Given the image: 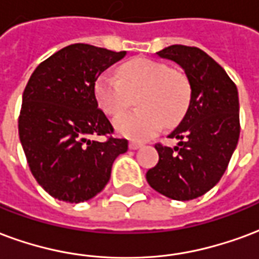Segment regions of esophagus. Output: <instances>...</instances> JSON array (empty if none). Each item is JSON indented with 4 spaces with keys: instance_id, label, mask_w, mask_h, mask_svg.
<instances>
[{
    "instance_id": "1",
    "label": "esophagus",
    "mask_w": 259,
    "mask_h": 259,
    "mask_svg": "<svg viewBox=\"0 0 259 259\" xmlns=\"http://www.w3.org/2000/svg\"><path fill=\"white\" fill-rule=\"evenodd\" d=\"M142 148V145L141 143H137V142H130V149L131 150H137V149Z\"/></svg>"
}]
</instances>
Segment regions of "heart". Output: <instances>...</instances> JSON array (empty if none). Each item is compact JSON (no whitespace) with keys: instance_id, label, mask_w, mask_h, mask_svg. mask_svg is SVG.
Here are the masks:
<instances>
[{"instance_id":"1","label":"heart","mask_w":259,"mask_h":259,"mask_svg":"<svg viewBox=\"0 0 259 259\" xmlns=\"http://www.w3.org/2000/svg\"><path fill=\"white\" fill-rule=\"evenodd\" d=\"M96 99L109 116H119L139 96L140 110L117 117L114 127L132 141H146L165 125H174L189 106L190 84L186 75L165 63L139 58L127 62L118 75L105 73L95 84Z\"/></svg>"}]
</instances>
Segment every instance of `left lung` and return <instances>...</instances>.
<instances>
[{"mask_svg": "<svg viewBox=\"0 0 259 259\" xmlns=\"http://www.w3.org/2000/svg\"><path fill=\"white\" fill-rule=\"evenodd\" d=\"M160 58L182 67L190 84V101L168 148L157 143L158 163L146 172L153 189L169 199H197L220 182L240 135L239 94L226 71L204 51L171 45Z\"/></svg>", "mask_w": 259, "mask_h": 259, "instance_id": "1", "label": "left lung"}]
</instances>
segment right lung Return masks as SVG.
<instances>
[{
  "instance_id": "add662e5",
  "label": "right lung",
  "mask_w": 259,
  "mask_h": 259,
  "mask_svg": "<svg viewBox=\"0 0 259 259\" xmlns=\"http://www.w3.org/2000/svg\"><path fill=\"white\" fill-rule=\"evenodd\" d=\"M127 55L88 44H71L37 66L24 88L19 138L34 178L66 203L95 197L110 179L127 139L91 141L113 132L98 107L95 82Z\"/></svg>"
}]
</instances>
